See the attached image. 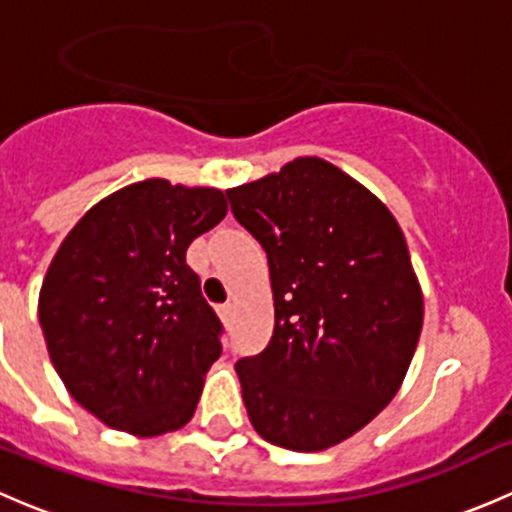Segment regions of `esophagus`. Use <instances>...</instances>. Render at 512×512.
Here are the masks:
<instances>
[{
  "mask_svg": "<svg viewBox=\"0 0 512 512\" xmlns=\"http://www.w3.org/2000/svg\"><path fill=\"white\" fill-rule=\"evenodd\" d=\"M218 312H220V317H223V319H230V314H232V304H225V307H220Z\"/></svg>",
  "mask_w": 512,
  "mask_h": 512,
  "instance_id": "esophagus-1",
  "label": "esophagus"
}]
</instances>
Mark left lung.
I'll list each match as a JSON object with an SVG mask.
<instances>
[{"label":"left lung","instance_id":"left-lung-1","mask_svg":"<svg viewBox=\"0 0 512 512\" xmlns=\"http://www.w3.org/2000/svg\"><path fill=\"white\" fill-rule=\"evenodd\" d=\"M270 267L275 329L240 359L242 399L267 443L317 453L352 438L404 384L423 327L406 237L369 188L299 156L227 190Z\"/></svg>","mask_w":512,"mask_h":512}]
</instances>
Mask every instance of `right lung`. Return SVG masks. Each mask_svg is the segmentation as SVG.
<instances>
[{
  "mask_svg": "<svg viewBox=\"0 0 512 512\" xmlns=\"http://www.w3.org/2000/svg\"><path fill=\"white\" fill-rule=\"evenodd\" d=\"M225 215L223 190L146 178L98 200L56 250L41 332L66 391L106 426L153 438L193 418L223 347L185 252Z\"/></svg>",
  "mask_w": 512,
  "mask_h": 512,
  "instance_id": "add662e5",
  "label": "right lung"
}]
</instances>
